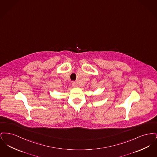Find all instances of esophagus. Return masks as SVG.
I'll return each instance as SVG.
<instances>
[{"label": "esophagus", "mask_w": 157, "mask_h": 157, "mask_svg": "<svg viewBox=\"0 0 157 157\" xmlns=\"http://www.w3.org/2000/svg\"><path fill=\"white\" fill-rule=\"evenodd\" d=\"M72 86H73L74 87H76V86H78L77 83H76V82H74V81H73V82H72Z\"/></svg>", "instance_id": "esophagus-1"}]
</instances>
